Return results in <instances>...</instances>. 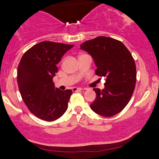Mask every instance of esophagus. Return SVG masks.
Instances as JSON below:
<instances>
[{
  "instance_id": "esophagus-1",
  "label": "esophagus",
  "mask_w": 159,
  "mask_h": 159,
  "mask_svg": "<svg viewBox=\"0 0 159 159\" xmlns=\"http://www.w3.org/2000/svg\"><path fill=\"white\" fill-rule=\"evenodd\" d=\"M82 90H83V89H81V88L75 87V88H73V89H72V91H73L74 92H75V91H82Z\"/></svg>"
}]
</instances>
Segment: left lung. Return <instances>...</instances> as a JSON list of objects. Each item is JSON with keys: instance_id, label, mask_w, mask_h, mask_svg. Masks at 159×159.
Segmentation results:
<instances>
[{"instance_id": "left-lung-1", "label": "left lung", "mask_w": 159, "mask_h": 159, "mask_svg": "<svg viewBox=\"0 0 159 159\" xmlns=\"http://www.w3.org/2000/svg\"><path fill=\"white\" fill-rule=\"evenodd\" d=\"M80 47L94 58L96 75L106 81L105 89H94L97 96L91 108L105 117L117 115L128 105L135 88L136 66L131 52L120 41L105 36L85 41Z\"/></svg>"}]
</instances>
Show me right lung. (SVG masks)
<instances>
[{
  "instance_id": "1",
  "label": "right lung",
  "mask_w": 159,
  "mask_h": 159,
  "mask_svg": "<svg viewBox=\"0 0 159 159\" xmlns=\"http://www.w3.org/2000/svg\"><path fill=\"white\" fill-rule=\"evenodd\" d=\"M73 44L42 41L28 49L17 67V81L24 102L37 118L57 120L68 108L71 90L54 89L53 77L62 56Z\"/></svg>"
}]
</instances>
